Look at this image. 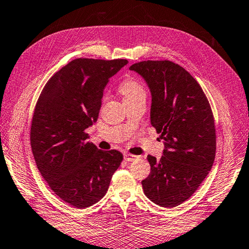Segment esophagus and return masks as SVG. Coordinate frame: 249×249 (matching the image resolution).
<instances>
[{"instance_id":"34e87169","label":"esophagus","mask_w":249,"mask_h":249,"mask_svg":"<svg viewBox=\"0 0 249 249\" xmlns=\"http://www.w3.org/2000/svg\"><path fill=\"white\" fill-rule=\"evenodd\" d=\"M139 157H137V155H133L130 153H125L124 154V160H127V162H133V160H137Z\"/></svg>"}]
</instances>
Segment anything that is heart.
Returning a JSON list of instances; mask_svg holds the SVG:
<instances>
[{
	"label": "heart",
	"mask_w": 249,
	"mask_h": 249,
	"mask_svg": "<svg viewBox=\"0 0 249 249\" xmlns=\"http://www.w3.org/2000/svg\"><path fill=\"white\" fill-rule=\"evenodd\" d=\"M119 90L123 95L124 101L145 98V90L140 82L134 79H126L121 82Z\"/></svg>",
	"instance_id": "heart-1"
}]
</instances>
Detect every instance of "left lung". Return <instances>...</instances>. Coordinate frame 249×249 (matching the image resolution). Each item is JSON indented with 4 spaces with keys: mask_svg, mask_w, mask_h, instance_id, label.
<instances>
[{
    "mask_svg": "<svg viewBox=\"0 0 249 249\" xmlns=\"http://www.w3.org/2000/svg\"><path fill=\"white\" fill-rule=\"evenodd\" d=\"M129 70L150 89L151 124L165 148L160 160L148 155L151 172L141 181L144 194L162 207L178 206L196 191L215 160L211 105L196 80L173 61H140Z\"/></svg>",
    "mask_w": 249,
    "mask_h": 249,
    "instance_id": "obj_1",
    "label": "left lung"
}]
</instances>
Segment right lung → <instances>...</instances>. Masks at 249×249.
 I'll return each mask as SVG.
<instances>
[{
  "label": "right lung",
  "mask_w": 249,
  "mask_h": 249,
  "mask_svg": "<svg viewBox=\"0 0 249 249\" xmlns=\"http://www.w3.org/2000/svg\"><path fill=\"white\" fill-rule=\"evenodd\" d=\"M127 63L77 58L48 80L37 99L30 133L34 160L53 193L76 208L105 196L123 160L120 151L87 141L85 129L98 119L109 79Z\"/></svg>",
  "instance_id": "add662e5"
}]
</instances>
